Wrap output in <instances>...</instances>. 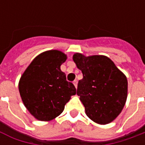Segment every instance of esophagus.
Masks as SVG:
<instances>
[{
    "mask_svg": "<svg viewBox=\"0 0 145 145\" xmlns=\"http://www.w3.org/2000/svg\"><path fill=\"white\" fill-rule=\"evenodd\" d=\"M73 84L75 86V88H77V86H78V81H77V80H74V81L73 82Z\"/></svg>",
    "mask_w": 145,
    "mask_h": 145,
    "instance_id": "esophagus-1",
    "label": "esophagus"
}]
</instances>
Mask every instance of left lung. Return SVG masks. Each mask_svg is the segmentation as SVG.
<instances>
[{
  "mask_svg": "<svg viewBox=\"0 0 145 145\" xmlns=\"http://www.w3.org/2000/svg\"><path fill=\"white\" fill-rule=\"evenodd\" d=\"M73 60L83 74V78L78 84L77 95L85 106L86 115L99 124L113 121L127 101V77L106 56L85 57L76 53Z\"/></svg>",
  "mask_w": 145,
  "mask_h": 145,
  "instance_id": "left-lung-1",
  "label": "left lung"
}]
</instances>
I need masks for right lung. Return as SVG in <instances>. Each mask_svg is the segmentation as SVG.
<instances>
[{"label": "right lung", "instance_id": "add662e5", "mask_svg": "<svg viewBox=\"0 0 145 145\" xmlns=\"http://www.w3.org/2000/svg\"><path fill=\"white\" fill-rule=\"evenodd\" d=\"M67 55L56 50L42 53L31 62L18 83L25 106L36 119L50 121L60 115L76 94V88L66 80L60 65Z\"/></svg>", "mask_w": 145, "mask_h": 145}]
</instances>
